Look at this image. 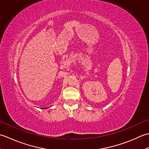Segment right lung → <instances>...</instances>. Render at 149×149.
<instances>
[{"mask_svg":"<svg viewBox=\"0 0 149 149\" xmlns=\"http://www.w3.org/2000/svg\"><path fill=\"white\" fill-rule=\"evenodd\" d=\"M44 109H46V108H44Z\"/></svg>","mask_w":149,"mask_h":149,"instance_id":"1","label":"right lung"}]
</instances>
